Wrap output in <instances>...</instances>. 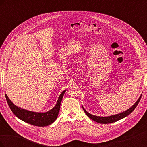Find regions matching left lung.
I'll use <instances>...</instances> for the list:
<instances>
[{"label":"left lung","instance_id":"1","mask_svg":"<svg viewBox=\"0 0 147 147\" xmlns=\"http://www.w3.org/2000/svg\"><path fill=\"white\" fill-rule=\"evenodd\" d=\"M142 95H140V97L138 99L136 103L133 105L131 108L129 109L128 110L124 111V112H123L122 113H120L117 115H112V116H110V117H99V116H95V115H93L90 114V113H88V112H86V110L83 108V107L82 106L83 109L84 110V113L86 114L87 116L91 118V119H92L93 121H94L97 123H101V124H109V123H112L114 122H116L118 120L123 119L124 118H125L126 117H127V115H129L130 113H131L133 110H134L136 107H137V105L139 104V102H140V100L141 99V97Z\"/></svg>","mask_w":147,"mask_h":147}]
</instances>
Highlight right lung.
<instances>
[{
  "instance_id": "obj_1",
  "label": "right lung",
  "mask_w": 147,
  "mask_h": 147,
  "mask_svg": "<svg viewBox=\"0 0 147 147\" xmlns=\"http://www.w3.org/2000/svg\"><path fill=\"white\" fill-rule=\"evenodd\" d=\"M65 91L66 90H64L61 92L58 100L56 102V104L54 107L45 113L34 112H32V111L23 109L13 104L10 99L8 98L7 94H5V97L11 110L16 117L22 120V121L32 124V125L43 127L50 125L56 119L59 112L61 102L62 99H63Z\"/></svg>"
}]
</instances>
